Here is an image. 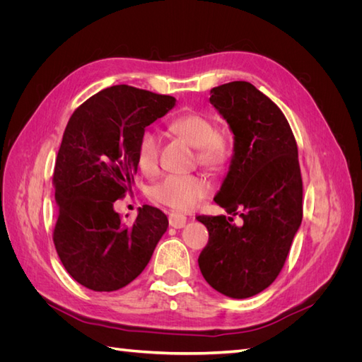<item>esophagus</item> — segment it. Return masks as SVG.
Masks as SVG:
<instances>
[{
	"mask_svg": "<svg viewBox=\"0 0 362 362\" xmlns=\"http://www.w3.org/2000/svg\"><path fill=\"white\" fill-rule=\"evenodd\" d=\"M185 223H187V217H185L184 214H180V213H170L169 214V225L172 228H182L185 226Z\"/></svg>",
	"mask_w": 362,
	"mask_h": 362,
	"instance_id": "esophagus-1",
	"label": "esophagus"
}]
</instances>
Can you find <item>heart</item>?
<instances>
[{
    "instance_id": "obj_1",
    "label": "heart",
    "mask_w": 362,
    "mask_h": 362,
    "mask_svg": "<svg viewBox=\"0 0 362 362\" xmlns=\"http://www.w3.org/2000/svg\"><path fill=\"white\" fill-rule=\"evenodd\" d=\"M173 134L187 140L196 149V157L204 166L221 169L231 158V145L226 137L216 133L211 119L198 112H182L169 120ZM161 137L156 129L141 131L137 141V163L145 173L157 170ZM211 192V182L204 173L168 175L151 187V196L157 202L173 210L187 211Z\"/></svg>"
}]
</instances>
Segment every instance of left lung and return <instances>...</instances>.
I'll return each instance as SVG.
<instances>
[{
	"instance_id": "left-lung-1",
	"label": "left lung",
	"mask_w": 362,
	"mask_h": 362,
	"mask_svg": "<svg viewBox=\"0 0 362 362\" xmlns=\"http://www.w3.org/2000/svg\"><path fill=\"white\" fill-rule=\"evenodd\" d=\"M210 103L234 134V156L216 194L228 214L198 216L208 229L199 269L210 286L233 299L266 290L287 259L302 222V175L288 120L247 81L211 89Z\"/></svg>"
}]
</instances>
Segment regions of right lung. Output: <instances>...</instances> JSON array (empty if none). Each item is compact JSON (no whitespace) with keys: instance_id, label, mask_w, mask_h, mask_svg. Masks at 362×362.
<instances>
[{"instance_id":"obj_1","label":"right lung","mask_w":362,"mask_h":362,"mask_svg":"<svg viewBox=\"0 0 362 362\" xmlns=\"http://www.w3.org/2000/svg\"><path fill=\"white\" fill-rule=\"evenodd\" d=\"M175 100L127 84L107 87L72 113L54 168L57 222L52 240L64 269L86 288L115 291L149 262L168 217L151 205L124 223L113 202L131 192L137 141Z\"/></svg>"}]
</instances>
